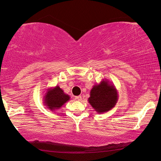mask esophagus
Returning <instances> with one entry per match:
<instances>
[{
	"label": "esophagus",
	"instance_id": "obj_1",
	"mask_svg": "<svg viewBox=\"0 0 161 161\" xmlns=\"http://www.w3.org/2000/svg\"><path fill=\"white\" fill-rule=\"evenodd\" d=\"M75 99H76V100H79V101H80V100H81V96H80V95L76 96V97H75Z\"/></svg>",
	"mask_w": 161,
	"mask_h": 161
}]
</instances>
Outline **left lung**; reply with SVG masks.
<instances>
[{
    "label": "left lung",
    "mask_w": 161,
    "mask_h": 161,
    "mask_svg": "<svg viewBox=\"0 0 161 161\" xmlns=\"http://www.w3.org/2000/svg\"><path fill=\"white\" fill-rule=\"evenodd\" d=\"M119 100V94L114 85L103 79L90 90L88 102L97 114L106 113L115 107Z\"/></svg>",
    "instance_id": "8db88e82"
}]
</instances>
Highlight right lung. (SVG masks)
Instances as JSON below:
<instances>
[{
	"label": "right lung",
	"mask_w": 161,
	"mask_h": 161,
	"mask_svg": "<svg viewBox=\"0 0 161 161\" xmlns=\"http://www.w3.org/2000/svg\"><path fill=\"white\" fill-rule=\"evenodd\" d=\"M70 100V96L66 94L58 85L47 89L43 97V103L51 111H58L63 105Z\"/></svg>",
	"instance_id": "right-lung-1"
}]
</instances>
